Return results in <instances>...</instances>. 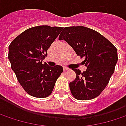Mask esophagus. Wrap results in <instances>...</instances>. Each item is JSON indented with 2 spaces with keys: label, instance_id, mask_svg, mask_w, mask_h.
Returning <instances> with one entry per match:
<instances>
[{
  "label": "esophagus",
  "instance_id": "esophagus-1",
  "mask_svg": "<svg viewBox=\"0 0 126 126\" xmlns=\"http://www.w3.org/2000/svg\"><path fill=\"white\" fill-rule=\"evenodd\" d=\"M63 70H64V71H68V70H69V68H67V67H64V68H63Z\"/></svg>",
  "mask_w": 126,
  "mask_h": 126
}]
</instances>
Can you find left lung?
<instances>
[{
    "instance_id": "8db88e82",
    "label": "left lung",
    "mask_w": 126,
    "mask_h": 126,
    "mask_svg": "<svg viewBox=\"0 0 126 126\" xmlns=\"http://www.w3.org/2000/svg\"><path fill=\"white\" fill-rule=\"evenodd\" d=\"M58 39L68 42L78 56L85 58L86 71L73 69L76 78L69 85L73 96L78 100L98 96L114 72L118 61L116 48L96 31L82 26L63 28Z\"/></svg>"
}]
</instances>
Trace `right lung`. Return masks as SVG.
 <instances>
[{
  "label": "right lung",
  "mask_w": 126,
  "mask_h": 126,
  "mask_svg": "<svg viewBox=\"0 0 126 126\" xmlns=\"http://www.w3.org/2000/svg\"><path fill=\"white\" fill-rule=\"evenodd\" d=\"M63 27L41 25L31 27L9 45L8 59L19 83L30 95L44 98L52 92L63 73L61 65L50 67L42 61Z\"/></svg>",
  "instance_id": "right-lung-1"
}]
</instances>
